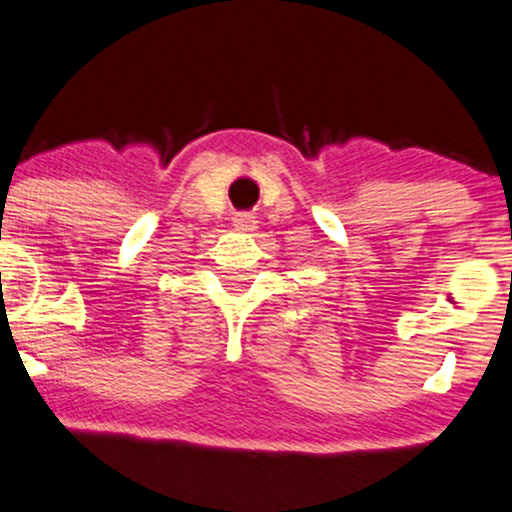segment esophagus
<instances>
[{
  "instance_id": "1",
  "label": "esophagus",
  "mask_w": 512,
  "mask_h": 512,
  "mask_svg": "<svg viewBox=\"0 0 512 512\" xmlns=\"http://www.w3.org/2000/svg\"><path fill=\"white\" fill-rule=\"evenodd\" d=\"M232 223H235V228H237V230H242V232H251V230H256V225H258L256 216H254V214H249V211H242V214H237L235 218H232Z\"/></svg>"
}]
</instances>
